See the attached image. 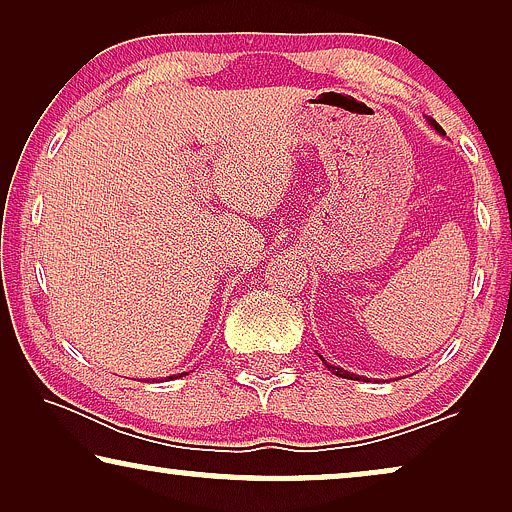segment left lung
<instances>
[{"label":"left lung","instance_id":"obj_1","mask_svg":"<svg viewBox=\"0 0 512 512\" xmlns=\"http://www.w3.org/2000/svg\"><path fill=\"white\" fill-rule=\"evenodd\" d=\"M431 125H433V128H436V130H440V128H438V125H436V123H433V121H431ZM321 361H324V359H321ZM324 363H326V361H324ZM326 368H328V370H331V373H333V375H338V377H347V380H366V377L352 375V373H347V370H342V368H338V366H331V363H326Z\"/></svg>","mask_w":512,"mask_h":512}]
</instances>
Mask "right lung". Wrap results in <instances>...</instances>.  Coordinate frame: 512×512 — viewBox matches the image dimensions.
Returning a JSON list of instances; mask_svg holds the SVG:
<instances>
[{
	"label": "right lung",
	"instance_id": "add662e5",
	"mask_svg": "<svg viewBox=\"0 0 512 512\" xmlns=\"http://www.w3.org/2000/svg\"><path fill=\"white\" fill-rule=\"evenodd\" d=\"M177 377H181V375H177Z\"/></svg>",
	"mask_w": 512,
	"mask_h": 512
}]
</instances>
